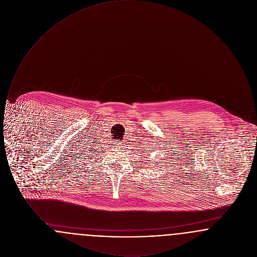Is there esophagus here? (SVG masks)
Returning <instances> with one entry per match:
<instances>
[{
  "mask_svg": "<svg viewBox=\"0 0 257 257\" xmlns=\"http://www.w3.org/2000/svg\"><path fill=\"white\" fill-rule=\"evenodd\" d=\"M114 145H115V146H116V147H117V148H122V147H123L122 143H115V144H114Z\"/></svg>",
  "mask_w": 257,
  "mask_h": 257,
  "instance_id": "34e87169",
  "label": "esophagus"
}]
</instances>
